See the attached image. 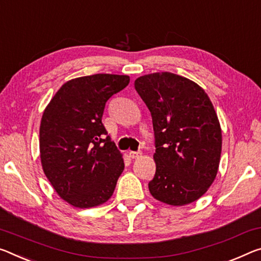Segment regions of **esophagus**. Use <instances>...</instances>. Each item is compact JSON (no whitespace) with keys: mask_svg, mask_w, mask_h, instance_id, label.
<instances>
[{"mask_svg":"<svg viewBox=\"0 0 261 261\" xmlns=\"http://www.w3.org/2000/svg\"><path fill=\"white\" fill-rule=\"evenodd\" d=\"M142 155V152H135V151H130L129 153V156L132 159H137L139 158V156Z\"/></svg>","mask_w":261,"mask_h":261,"instance_id":"esophagus-1","label":"esophagus"}]
</instances>
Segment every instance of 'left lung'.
<instances>
[{
  "label": "left lung",
  "mask_w": 261,
  "mask_h": 261,
  "mask_svg": "<svg viewBox=\"0 0 261 261\" xmlns=\"http://www.w3.org/2000/svg\"><path fill=\"white\" fill-rule=\"evenodd\" d=\"M135 88L154 130L151 195L174 206L195 202L213 185L221 160L222 130L212 101L195 82L169 72L139 76Z\"/></svg>",
  "instance_id": "left-lung-1"
}]
</instances>
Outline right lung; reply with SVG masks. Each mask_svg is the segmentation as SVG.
I'll return each instance as SVG.
<instances>
[{
	"label": "right lung",
	"mask_w": 261,
	"mask_h": 261,
	"mask_svg": "<svg viewBox=\"0 0 261 261\" xmlns=\"http://www.w3.org/2000/svg\"><path fill=\"white\" fill-rule=\"evenodd\" d=\"M130 77L94 74L60 87L45 108L39 127L41 167L58 195L75 208H92L111 197L124 169L102 116L107 101Z\"/></svg>",
	"instance_id": "right-lung-1"
}]
</instances>
